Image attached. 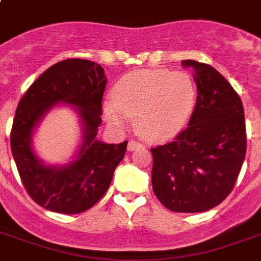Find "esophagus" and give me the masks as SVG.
I'll use <instances>...</instances> for the list:
<instances>
[{"instance_id":"esophagus-1","label":"esophagus","mask_w":261,"mask_h":261,"mask_svg":"<svg viewBox=\"0 0 261 261\" xmlns=\"http://www.w3.org/2000/svg\"><path fill=\"white\" fill-rule=\"evenodd\" d=\"M141 147H143V145L141 142H137V141H130V142H128V145H127V149H128V151L137 150V149H141Z\"/></svg>"}]
</instances>
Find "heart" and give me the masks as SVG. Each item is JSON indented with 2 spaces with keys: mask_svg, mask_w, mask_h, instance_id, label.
Instances as JSON below:
<instances>
[{
  "mask_svg": "<svg viewBox=\"0 0 261 261\" xmlns=\"http://www.w3.org/2000/svg\"><path fill=\"white\" fill-rule=\"evenodd\" d=\"M115 98L102 104L110 126L126 130L137 116V130L151 142H164L180 133L190 120L196 89L182 71L138 70L124 75L114 89Z\"/></svg>",
  "mask_w": 261,
  "mask_h": 261,
  "instance_id": "1",
  "label": "heart"
}]
</instances>
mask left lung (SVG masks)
Masks as SVG:
<instances>
[{
  "instance_id": "obj_1",
  "label": "left lung",
  "mask_w": 261,
  "mask_h": 261,
  "mask_svg": "<svg viewBox=\"0 0 261 261\" xmlns=\"http://www.w3.org/2000/svg\"><path fill=\"white\" fill-rule=\"evenodd\" d=\"M198 97L188 127L172 142L153 147L151 186L176 213H202L230 194L247 153L241 98L214 67L192 59Z\"/></svg>"
}]
</instances>
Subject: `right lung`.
Wrapping results in <instances>:
<instances>
[{
  "label": "right lung",
  "mask_w": 261,
  "mask_h": 261,
  "mask_svg": "<svg viewBox=\"0 0 261 261\" xmlns=\"http://www.w3.org/2000/svg\"><path fill=\"white\" fill-rule=\"evenodd\" d=\"M107 79L100 65L87 59H65L40 74L18 102L10 131V147L28 195L47 210L79 214L107 192L126 154L127 141L108 145L96 138L101 124ZM59 102L76 108L83 124V143L71 163L46 166L32 149V134L42 116Z\"/></svg>",
  "instance_id": "right-lung-1"
}]
</instances>
